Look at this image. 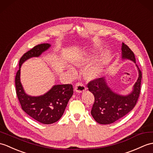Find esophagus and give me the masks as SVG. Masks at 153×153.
Returning <instances> with one entry per match:
<instances>
[{
    "instance_id": "esophagus-1",
    "label": "esophagus",
    "mask_w": 153,
    "mask_h": 153,
    "mask_svg": "<svg viewBox=\"0 0 153 153\" xmlns=\"http://www.w3.org/2000/svg\"><path fill=\"white\" fill-rule=\"evenodd\" d=\"M85 89H86V87H85V85L81 82H77L74 87V91L77 93H82L85 91Z\"/></svg>"
}]
</instances>
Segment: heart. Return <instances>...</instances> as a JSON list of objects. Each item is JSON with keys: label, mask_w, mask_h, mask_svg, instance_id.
<instances>
[{"label": "heart", "mask_w": 153, "mask_h": 153, "mask_svg": "<svg viewBox=\"0 0 153 153\" xmlns=\"http://www.w3.org/2000/svg\"><path fill=\"white\" fill-rule=\"evenodd\" d=\"M100 74V70L98 69H91L88 70L87 72L85 73V76H86L88 79H93L96 77H97L98 74Z\"/></svg>", "instance_id": "b5f03b06"}]
</instances>
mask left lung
I'll list each match as a JSON object with an SVG mask.
<instances>
[{
    "mask_svg": "<svg viewBox=\"0 0 153 153\" xmlns=\"http://www.w3.org/2000/svg\"><path fill=\"white\" fill-rule=\"evenodd\" d=\"M122 57L132 60L136 63V58L130 48L123 43ZM139 77L134 86L132 93L127 96L117 94L110 89L104 77L97 78L87 84L88 91L93 94L94 102L91 109V115L97 123L109 125L122 118L136 105L140 97L142 74L139 67Z\"/></svg>",
    "mask_w": 153,
    "mask_h": 153,
    "instance_id": "obj_1",
    "label": "left lung"
}]
</instances>
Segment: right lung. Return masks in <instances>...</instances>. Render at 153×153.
<instances>
[{"label":"right lung","instance_id":"add662e5","mask_svg":"<svg viewBox=\"0 0 153 153\" xmlns=\"http://www.w3.org/2000/svg\"><path fill=\"white\" fill-rule=\"evenodd\" d=\"M50 45L49 44H39L25 53L19 60V69L17 70L15 78L16 94L21 108L32 118L45 125L55 123L62 117L74 93L72 85H55L43 96L30 97L25 93L21 84L20 67L28 59L40 56Z\"/></svg>","mask_w":153,"mask_h":153}]
</instances>
